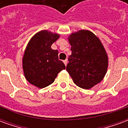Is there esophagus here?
<instances>
[{
    "instance_id": "34e87169",
    "label": "esophagus",
    "mask_w": 128,
    "mask_h": 128,
    "mask_svg": "<svg viewBox=\"0 0 128 128\" xmlns=\"http://www.w3.org/2000/svg\"><path fill=\"white\" fill-rule=\"evenodd\" d=\"M63 62H64V64H65V66H66L67 62H68V60H64V61H63Z\"/></svg>"
}]
</instances>
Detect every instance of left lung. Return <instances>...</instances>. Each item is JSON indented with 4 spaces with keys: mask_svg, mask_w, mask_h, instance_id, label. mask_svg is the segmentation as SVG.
Here are the masks:
<instances>
[{
    "mask_svg": "<svg viewBox=\"0 0 128 128\" xmlns=\"http://www.w3.org/2000/svg\"><path fill=\"white\" fill-rule=\"evenodd\" d=\"M71 55L66 70L74 83L90 89L99 83L107 72L108 58L101 41L93 33L80 30L68 37Z\"/></svg>",
    "mask_w": 128,
    "mask_h": 128,
    "instance_id": "8db88e82",
    "label": "left lung"
}]
</instances>
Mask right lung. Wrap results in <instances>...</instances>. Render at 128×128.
Instances as JSON below:
<instances>
[{
	"mask_svg": "<svg viewBox=\"0 0 128 128\" xmlns=\"http://www.w3.org/2000/svg\"><path fill=\"white\" fill-rule=\"evenodd\" d=\"M60 35L43 30L35 34L26 46L22 58V68L26 80L39 88L53 83L59 72L66 68L58 59V50L51 45Z\"/></svg>",
	"mask_w": 128,
	"mask_h": 128,
	"instance_id": "1",
	"label": "right lung"
}]
</instances>
